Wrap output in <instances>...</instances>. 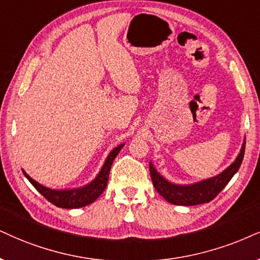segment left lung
<instances>
[{
  "mask_svg": "<svg viewBox=\"0 0 260 260\" xmlns=\"http://www.w3.org/2000/svg\"><path fill=\"white\" fill-rule=\"evenodd\" d=\"M246 139L243 140L242 147L240 149L236 159L224 171L211 178L203 179L191 184H176L166 179L156 171L152 161H149V172L152 177L153 185L156 191L169 201L170 204L182 205V206H194L205 203H210L223 190L224 187L229 183L233 176L239 171L241 166L243 155H245Z\"/></svg>",
  "mask_w": 260,
  "mask_h": 260,
  "instance_id": "obj_1",
  "label": "left lung"
}]
</instances>
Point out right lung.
Instances as JSON below:
<instances>
[{"label": "right lung", "instance_id": "1", "mask_svg": "<svg viewBox=\"0 0 260 260\" xmlns=\"http://www.w3.org/2000/svg\"><path fill=\"white\" fill-rule=\"evenodd\" d=\"M124 147V143L117 146L110 152L107 158H106L104 165L99 172L98 176L92 179L90 183L83 185L79 188L72 189H52L48 188L46 185L38 183L34 178H31L26 172L22 170V174L25 175L30 183L37 189L40 193L47 199L49 203L55 205L57 207L61 208H79L84 207L86 205H90L102 194L105 190L106 185L108 182V176H110V170L112 162L120 152V149Z\"/></svg>", "mask_w": 260, "mask_h": 260}]
</instances>
